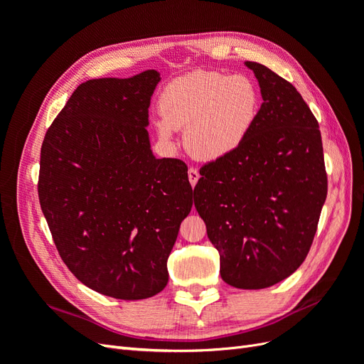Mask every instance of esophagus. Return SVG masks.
<instances>
[{
  "mask_svg": "<svg viewBox=\"0 0 364 364\" xmlns=\"http://www.w3.org/2000/svg\"><path fill=\"white\" fill-rule=\"evenodd\" d=\"M199 178H200L199 170L194 168V167H191V168L188 170V179H190V183L194 186V185L197 183V181H199Z\"/></svg>",
  "mask_w": 364,
  "mask_h": 364,
  "instance_id": "esophagus-1",
  "label": "esophagus"
}]
</instances>
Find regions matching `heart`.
Masks as SVG:
<instances>
[{
    "mask_svg": "<svg viewBox=\"0 0 364 364\" xmlns=\"http://www.w3.org/2000/svg\"><path fill=\"white\" fill-rule=\"evenodd\" d=\"M259 111V92L247 75L194 71L178 77L159 97V136L171 141L185 129L196 158L214 161L234 153L247 138Z\"/></svg>",
    "mask_w": 364,
    "mask_h": 364,
    "instance_id": "1",
    "label": "heart"
}]
</instances>
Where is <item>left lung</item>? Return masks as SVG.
Wrapping results in <instances>:
<instances>
[{
  "label": "left lung",
  "mask_w": 364,
  "mask_h": 364,
  "mask_svg": "<svg viewBox=\"0 0 364 364\" xmlns=\"http://www.w3.org/2000/svg\"><path fill=\"white\" fill-rule=\"evenodd\" d=\"M262 105L234 153L205 164L194 206L220 255L222 279L258 290L289 278L313 245L328 193L318 123L296 87L246 62Z\"/></svg>",
  "instance_id": "8db88e82"
}]
</instances>
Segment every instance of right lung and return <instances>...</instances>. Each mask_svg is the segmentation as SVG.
<instances>
[{"mask_svg":"<svg viewBox=\"0 0 364 364\" xmlns=\"http://www.w3.org/2000/svg\"><path fill=\"white\" fill-rule=\"evenodd\" d=\"M161 77L82 83L48 127L38 193L54 245L86 287L147 299L168 282L167 259L193 206L188 167L153 156L150 98Z\"/></svg>","mask_w":364,"mask_h":364,"instance_id":"right-lung-1","label":"right lung"}]
</instances>
